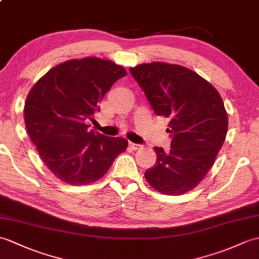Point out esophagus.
I'll list each match as a JSON object with an SVG mask.
<instances>
[{"label": "esophagus", "mask_w": 259, "mask_h": 259, "mask_svg": "<svg viewBox=\"0 0 259 259\" xmlns=\"http://www.w3.org/2000/svg\"><path fill=\"white\" fill-rule=\"evenodd\" d=\"M129 147H130L132 150H138V149L141 148L140 144H137V143H134V142H129Z\"/></svg>", "instance_id": "34e87169"}]
</instances>
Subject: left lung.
I'll return each instance as SVG.
<instances>
[{"instance_id":"8db88e82","label":"left lung","mask_w":259,"mask_h":259,"mask_svg":"<svg viewBox=\"0 0 259 259\" xmlns=\"http://www.w3.org/2000/svg\"><path fill=\"white\" fill-rule=\"evenodd\" d=\"M157 116L170 120L171 149L154 147L157 162L144 173L160 193L181 195L205 178L225 140L228 119L218 90L195 71L154 62L129 68Z\"/></svg>"}]
</instances>
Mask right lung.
Wrapping results in <instances>:
<instances>
[{
    "label": "right lung",
    "mask_w": 259,
    "mask_h": 259,
    "mask_svg": "<svg viewBox=\"0 0 259 259\" xmlns=\"http://www.w3.org/2000/svg\"><path fill=\"white\" fill-rule=\"evenodd\" d=\"M127 75L122 66L98 57L70 59L35 83L24 106L27 134L45 165L65 183L96 182L125 151L128 141L89 131L97 104Z\"/></svg>",
    "instance_id": "1"
}]
</instances>
